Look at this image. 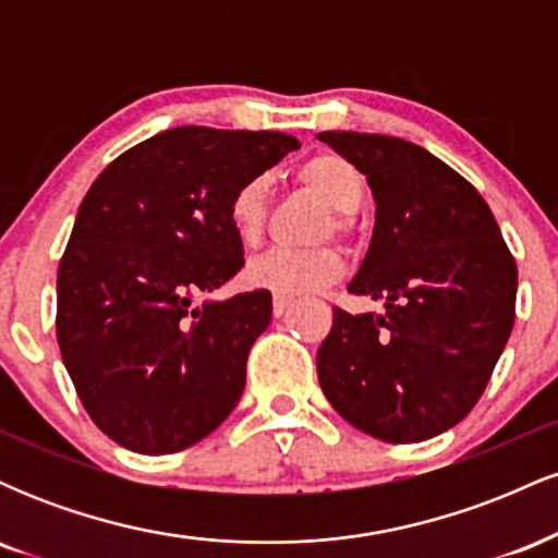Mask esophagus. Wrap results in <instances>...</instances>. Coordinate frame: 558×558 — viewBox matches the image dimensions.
<instances>
[{"label":"esophagus","instance_id":"34e87169","mask_svg":"<svg viewBox=\"0 0 558 558\" xmlns=\"http://www.w3.org/2000/svg\"><path fill=\"white\" fill-rule=\"evenodd\" d=\"M291 304H293L291 299L275 296V299H272V315H275V317H283L286 312H288V306H291Z\"/></svg>","mask_w":558,"mask_h":558}]
</instances>
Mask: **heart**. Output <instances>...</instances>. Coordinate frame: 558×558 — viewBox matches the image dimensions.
Wrapping results in <instances>:
<instances>
[{
    "mask_svg": "<svg viewBox=\"0 0 558 558\" xmlns=\"http://www.w3.org/2000/svg\"><path fill=\"white\" fill-rule=\"evenodd\" d=\"M299 181L312 189L332 209L336 230H349L351 215L360 213L367 196V181L351 159L336 151H319L299 168ZM267 178H252L233 191L228 202V222L243 246H257L267 226ZM343 275V259L336 248H272L248 262V286L275 296H304L323 291Z\"/></svg>",
    "mask_w": 558,
    "mask_h": 558,
    "instance_id": "obj_1",
    "label": "heart"
}]
</instances>
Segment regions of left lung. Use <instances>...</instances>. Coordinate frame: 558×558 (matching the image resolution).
<instances>
[{
  "label": "left lung",
  "instance_id": "left-lung-1",
  "mask_svg": "<svg viewBox=\"0 0 558 558\" xmlns=\"http://www.w3.org/2000/svg\"><path fill=\"white\" fill-rule=\"evenodd\" d=\"M367 175L375 228L349 293L386 315L332 310L317 377L341 417L386 444H420L462 422L501 356L517 265L475 185L412 141L317 136Z\"/></svg>",
  "mask_w": 558,
  "mask_h": 558
}]
</instances>
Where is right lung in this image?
Returning <instances> with one entry per match:
<instances>
[{
  "mask_svg": "<svg viewBox=\"0 0 558 558\" xmlns=\"http://www.w3.org/2000/svg\"><path fill=\"white\" fill-rule=\"evenodd\" d=\"M299 141L181 125L141 141L83 196L57 270V343L88 417L131 451L175 453L233 412L270 291L204 301L243 267L241 183Z\"/></svg>",
  "mask_w": 558,
  "mask_h": 558,
  "instance_id": "obj_1",
  "label": "right lung"
}]
</instances>
